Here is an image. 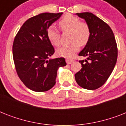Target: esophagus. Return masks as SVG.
<instances>
[{"label": "esophagus", "instance_id": "34e87169", "mask_svg": "<svg viewBox=\"0 0 126 126\" xmlns=\"http://www.w3.org/2000/svg\"><path fill=\"white\" fill-rule=\"evenodd\" d=\"M73 59H66V62H67V63L68 64V65L71 64V63H73Z\"/></svg>", "mask_w": 126, "mask_h": 126}]
</instances>
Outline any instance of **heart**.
Here are the masks:
<instances>
[{"mask_svg":"<svg viewBox=\"0 0 126 126\" xmlns=\"http://www.w3.org/2000/svg\"><path fill=\"white\" fill-rule=\"evenodd\" d=\"M59 27L63 32H70V41L72 43L59 47L56 50L59 56L65 58H72L79 51L81 46L86 45L91 37V30L88 23L80 21L77 17L72 14H66L59 21ZM47 39L55 46L60 44L59 31L50 26L46 31Z\"/></svg>","mask_w":126,"mask_h":126,"instance_id":"heart-1","label":"heart"}]
</instances>
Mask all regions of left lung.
<instances>
[{"label": "left lung", "mask_w": 126, "mask_h": 126, "mask_svg": "<svg viewBox=\"0 0 126 126\" xmlns=\"http://www.w3.org/2000/svg\"><path fill=\"white\" fill-rule=\"evenodd\" d=\"M77 15L88 23L91 37L79 54L87 59L79 61L82 69L75 74V80L82 88L96 90L106 82L115 67L117 44L112 29L102 19L90 12Z\"/></svg>", "instance_id": "obj_1"}]
</instances>
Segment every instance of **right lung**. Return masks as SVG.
I'll use <instances>...</instances> for the list:
<instances>
[{"label": "right lung", "instance_id": "obj_1", "mask_svg": "<svg viewBox=\"0 0 126 126\" xmlns=\"http://www.w3.org/2000/svg\"><path fill=\"white\" fill-rule=\"evenodd\" d=\"M63 13H42L23 24L13 43V59L19 78L34 92H46L55 84L57 69L66 64L65 58L49 59L55 50L46 31Z\"/></svg>", "mask_w": 126, "mask_h": 126}]
</instances>
